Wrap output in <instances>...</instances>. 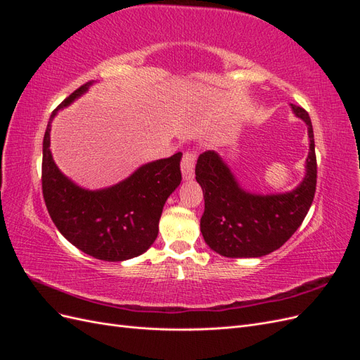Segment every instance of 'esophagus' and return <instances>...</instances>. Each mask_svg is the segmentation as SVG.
<instances>
[{
  "label": "esophagus",
  "instance_id": "1",
  "mask_svg": "<svg viewBox=\"0 0 360 360\" xmlns=\"http://www.w3.org/2000/svg\"><path fill=\"white\" fill-rule=\"evenodd\" d=\"M195 162H197V155L192 151H186L181 159V174L183 180H192L195 174Z\"/></svg>",
  "mask_w": 360,
  "mask_h": 360
}]
</instances>
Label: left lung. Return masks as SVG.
I'll use <instances>...</instances> for the list:
<instances>
[{
	"instance_id": "obj_1",
	"label": "left lung",
	"mask_w": 360,
	"mask_h": 360,
	"mask_svg": "<svg viewBox=\"0 0 360 360\" xmlns=\"http://www.w3.org/2000/svg\"><path fill=\"white\" fill-rule=\"evenodd\" d=\"M308 126L307 174L296 189L259 195L245 191L230 167L213 150L200 155L195 179L204 193L201 233L214 252L228 258L263 257L279 249L302 225L317 186V158L308 112L291 105Z\"/></svg>"
}]
</instances>
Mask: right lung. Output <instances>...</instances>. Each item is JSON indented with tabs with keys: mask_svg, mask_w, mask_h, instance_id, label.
<instances>
[{
	"mask_svg": "<svg viewBox=\"0 0 360 360\" xmlns=\"http://www.w3.org/2000/svg\"><path fill=\"white\" fill-rule=\"evenodd\" d=\"M91 84L75 90L49 118L43 138V198L52 222L73 246L97 259L124 261L144 254L156 240L163 205L181 181V153L146 163L111 188L89 191L75 184L52 159L51 123Z\"/></svg>",
	"mask_w": 360,
	"mask_h": 360,
	"instance_id": "1",
	"label": "right lung"
}]
</instances>
